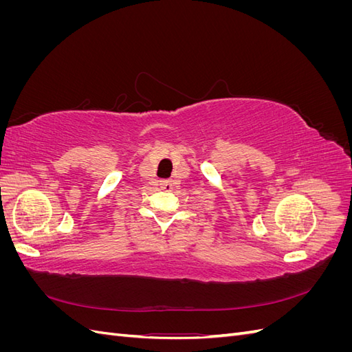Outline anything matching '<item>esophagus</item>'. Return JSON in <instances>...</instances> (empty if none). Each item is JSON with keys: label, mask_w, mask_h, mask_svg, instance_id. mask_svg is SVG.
I'll use <instances>...</instances> for the list:
<instances>
[{"label": "esophagus", "mask_w": 352, "mask_h": 352, "mask_svg": "<svg viewBox=\"0 0 352 352\" xmlns=\"http://www.w3.org/2000/svg\"><path fill=\"white\" fill-rule=\"evenodd\" d=\"M162 189H164V190H172L173 189V184H172V180H162Z\"/></svg>", "instance_id": "obj_1"}]
</instances>
